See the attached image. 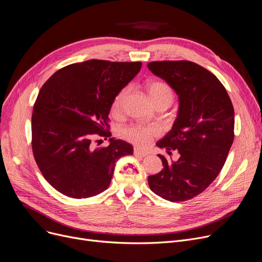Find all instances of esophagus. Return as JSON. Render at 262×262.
Returning <instances> with one entry per match:
<instances>
[{"label": "esophagus", "instance_id": "1", "mask_svg": "<svg viewBox=\"0 0 262 262\" xmlns=\"http://www.w3.org/2000/svg\"><path fill=\"white\" fill-rule=\"evenodd\" d=\"M134 154L136 155V156H146L147 155V152H145V151H142V150H140V149H138V147H135L134 149Z\"/></svg>", "mask_w": 262, "mask_h": 262}]
</instances>
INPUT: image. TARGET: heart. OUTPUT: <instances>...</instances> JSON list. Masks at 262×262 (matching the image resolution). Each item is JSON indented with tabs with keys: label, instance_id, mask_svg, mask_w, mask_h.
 <instances>
[{
	"label": "heart",
	"instance_id": "1",
	"mask_svg": "<svg viewBox=\"0 0 262 262\" xmlns=\"http://www.w3.org/2000/svg\"><path fill=\"white\" fill-rule=\"evenodd\" d=\"M128 89L124 88L117 94L113 100L112 108L115 111H119L122 108L123 101L126 96ZM147 94H149L152 103L155 104L161 100H169L171 103L173 99V92L171 88L167 83L162 81H151L146 85ZM161 134L158 127L151 126V125H132L122 130V136L128 141L137 144L139 146H146L152 139Z\"/></svg>",
	"mask_w": 262,
	"mask_h": 262
}]
</instances>
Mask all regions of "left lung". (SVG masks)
I'll return each mask as SVG.
<instances>
[{
    "label": "left lung",
    "instance_id": "obj_1",
    "mask_svg": "<svg viewBox=\"0 0 262 262\" xmlns=\"http://www.w3.org/2000/svg\"><path fill=\"white\" fill-rule=\"evenodd\" d=\"M147 68L179 98L172 127L156 145L180 154L177 162L158 155L164 168L147 182L166 200H189L201 194L224 167L234 138L233 106L216 76L194 62H151Z\"/></svg>",
    "mask_w": 262,
    "mask_h": 262
}]
</instances>
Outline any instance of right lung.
<instances>
[{"label": "right lung", "instance_id": "right-lung-1", "mask_svg": "<svg viewBox=\"0 0 262 262\" xmlns=\"http://www.w3.org/2000/svg\"><path fill=\"white\" fill-rule=\"evenodd\" d=\"M141 62L89 60L67 65L40 89L32 113V149L43 178L61 194L93 197L108 188L118 159L133 145L110 138L113 100L141 70ZM94 133L110 144L94 149ZM107 139V138H106Z\"/></svg>", "mask_w": 262, "mask_h": 262}]
</instances>
